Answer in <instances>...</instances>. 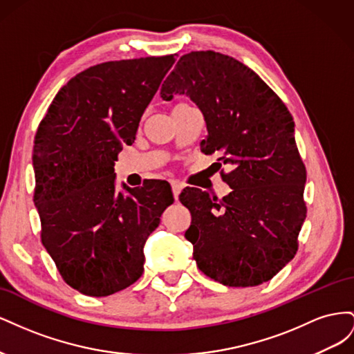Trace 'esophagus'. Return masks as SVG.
<instances>
[{"mask_svg":"<svg viewBox=\"0 0 354 354\" xmlns=\"http://www.w3.org/2000/svg\"><path fill=\"white\" fill-rule=\"evenodd\" d=\"M171 189H173L174 199H178V195H180L181 189H183V186H181V185L178 183V181H173V183H171Z\"/></svg>","mask_w":354,"mask_h":354,"instance_id":"1","label":"esophagus"}]
</instances>
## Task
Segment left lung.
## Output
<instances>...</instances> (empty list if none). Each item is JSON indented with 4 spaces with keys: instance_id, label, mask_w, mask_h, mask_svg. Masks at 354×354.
Instances as JSON below:
<instances>
[{
    "instance_id": "1",
    "label": "left lung",
    "mask_w": 354,
    "mask_h": 354,
    "mask_svg": "<svg viewBox=\"0 0 354 354\" xmlns=\"http://www.w3.org/2000/svg\"><path fill=\"white\" fill-rule=\"evenodd\" d=\"M186 94L202 111L205 155L232 165L223 199L186 187L180 202L192 214L185 236L202 273L226 286L270 281L294 259L306 218V167L285 103L239 60L216 51L181 56L160 97ZM221 165V164H220Z\"/></svg>"
}]
</instances>
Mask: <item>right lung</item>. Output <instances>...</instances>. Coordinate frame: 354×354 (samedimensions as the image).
<instances>
[{"mask_svg": "<svg viewBox=\"0 0 354 354\" xmlns=\"http://www.w3.org/2000/svg\"><path fill=\"white\" fill-rule=\"evenodd\" d=\"M174 62L169 55L85 69L38 125L32 162L41 242L63 281L84 295H112L142 276L146 239L174 201L167 181L116 192L113 169Z\"/></svg>", "mask_w": 354, "mask_h": 354, "instance_id": "right-lung-1", "label": "right lung"}]
</instances>
